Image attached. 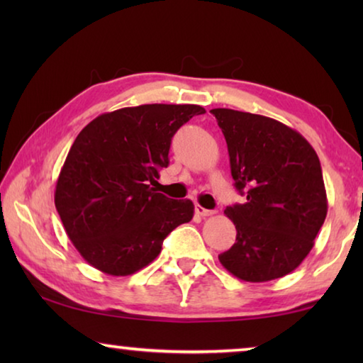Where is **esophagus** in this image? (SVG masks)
I'll use <instances>...</instances> for the list:
<instances>
[{"label":"esophagus","instance_id":"34e87169","mask_svg":"<svg viewBox=\"0 0 363 363\" xmlns=\"http://www.w3.org/2000/svg\"><path fill=\"white\" fill-rule=\"evenodd\" d=\"M195 213L199 214V216H211V214H214L213 210H206V208L200 206V205H195Z\"/></svg>","mask_w":363,"mask_h":363}]
</instances>
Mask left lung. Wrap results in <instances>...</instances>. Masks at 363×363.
<instances>
[{"instance_id": "8db88e82", "label": "left lung", "mask_w": 363, "mask_h": 363, "mask_svg": "<svg viewBox=\"0 0 363 363\" xmlns=\"http://www.w3.org/2000/svg\"><path fill=\"white\" fill-rule=\"evenodd\" d=\"M225 138L243 205L225 208L235 243L219 255L232 275L269 281L293 272L314 247L327 218L320 162L298 131L262 115L213 108Z\"/></svg>"}]
</instances>
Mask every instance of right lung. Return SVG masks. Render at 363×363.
<instances>
[{
	"label": "right lung",
	"instance_id": "obj_1",
	"mask_svg": "<svg viewBox=\"0 0 363 363\" xmlns=\"http://www.w3.org/2000/svg\"><path fill=\"white\" fill-rule=\"evenodd\" d=\"M205 108L147 104L102 113L86 125L60 169L54 203L86 262L108 275H131L155 259L163 240L194 216L150 184L169 164L176 131Z\"/></svg>",
	"mask_w": 363,
	"mask_h": 363
}]
</instances>
